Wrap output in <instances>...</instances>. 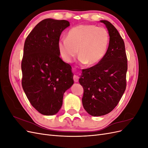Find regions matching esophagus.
<instances>
[{"mask_svg":"<svg viewBox=\"0 0 148 148\" xmlns=\"http://www.w3.org/2000/svg\"><path fill=\"white\" fill-rule=\"evenodd\" d=\"M73 80H74V82H76V83L78 82V77L77 75H75L73 76Z\"/></svg>","mask_w":148,"mask_h":148,"instance_id":"esophagus-1","label":"esophagus"}]
</instances>
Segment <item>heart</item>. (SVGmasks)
Listing matches in <instances>:
<instances>
[{
	"label": "heart",
	"instance_id": "1",
	"mask_svg": "<svg viewBox=\"0 0 148 148\" xmlns=\"http://www.w3.org/2000/svg\"><path fill=\"white\" fill-rule=\"evenodd\" d=\"M110 37L104 28L93 25H79L71 28L66 38L58 41V51L65 62H71L78 52L79 60L88 66L98 64L105 57Z\"/></svg>",
	"mask_w": 148,
	"mask_h": 148
}]
</instances>
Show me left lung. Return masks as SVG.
Wrapping results in <instances>:
<instances>
[{
    "label": "left lung",
    "instance_id": "left-lung-1",
    "mask_svg": "<svg viewBox=\"0 0 148 148\" xmlns=\"http://www.w3.org/2000/svg\"><path fill=\"white\" fill-rule=\"evenodd\" d=\"M110 40L105 57L91 68L82 70L79 83L84 89V109L92 116L104 115L117 106L126 89L127 58L125 43L119 31L107 20H101Z\"/></svg>",
    "mask_w": 148,
    "mask_h": 148
}]
</instances>
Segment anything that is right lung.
Here are the masks:
<instances>
[{"label":"right lung","mask_w":148,"mask_h":148,"mask_svg":"<svg viewBox=\"0 0 148 148\" xmlns=\"http://www.w3.org/2000/svg\"><path fill=\"white\" fill-rule=\"evenodd\" d=\"M66 20L40 21L26 38L21 62L22 87L31 104L44 115L56 114L73 84L71 66L61 59L57 44Z\"/></svg>","instance_id":"1"}]
</instances>
